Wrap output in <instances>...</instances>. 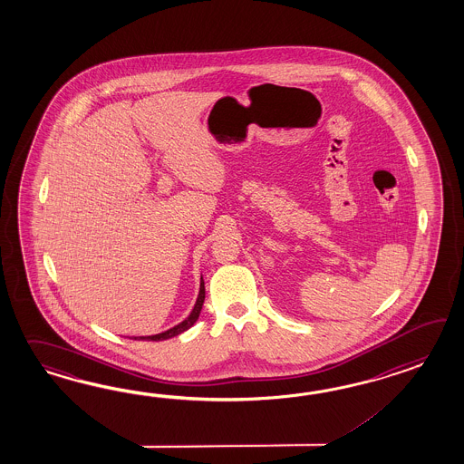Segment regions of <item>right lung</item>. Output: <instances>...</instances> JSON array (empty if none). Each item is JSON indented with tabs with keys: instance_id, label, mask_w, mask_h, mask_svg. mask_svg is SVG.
I'll return each instance as SVG.
<instances>
[{
	"instance_id": "obj_1",
	"label": "right lung",
	"mask_w": 464,
	"mask_h": 464,
	"mask_svg": "<svg viewBox=\"0 0 464 464\" xmlns=\"http://www.w3.org/2000/svg\"><path fill=\"white\" fill-rule=\"evenodd\" d=\"M204 301V280H200V292H198V297H197V302H195L194 311L190 313V315H188L185 321H182V323L179 324V325H175V327H172V329L165 331V333H160V334L147 335V337H139V339H149V341H163V339H170V337H173V335L182 334V333H185L187 329H190V327H192V325L197 323V319H198V315H200V311H202ZM133 339H137V337H133Z\"/></svg>"
}]
</instances>
